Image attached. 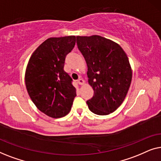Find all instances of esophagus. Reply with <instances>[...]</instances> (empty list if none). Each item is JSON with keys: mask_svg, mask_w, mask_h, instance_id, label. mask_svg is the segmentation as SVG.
<instances>
[{"mask_svg": "<svg viewBox=\"0 0 161 161\" xmlns=\"http://www.w3.org/2000/svg\"><path fill=\"white\" fill-rule=\"evenodd\" d=\"M78 83H79V84L83 85V84H84L85 81H84V80H83L82 78H80V79H78Z\"/></svg>", "mask_w": 161, "mask_h": 161, "instance_id": "34e87169", "label": "esophagus"}]
</instances>
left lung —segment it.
Listing matches in <instances>:
<instances>
[{
  "label": "left lung",
  "mask_w": 161,
  "mask_h": 161,
  "mask_svg": "<svg viewBox=\"0 0 161 161\" xmlns=\"http://www.w3.org/2000/svg\"><path fill=\"white\" fill-rule=\"evenodd\" d=\"M86 61L94 95L86 101L92 113L108 115L120 106L130 88L132 70L126 53L118 44L97 35L76 37Z\"/></svg>",
  "instance_id": "1"
}]
</instances>
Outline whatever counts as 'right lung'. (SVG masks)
<instances>
[{
  "instance_id": "add662e5",
  "label": "right lung",
  "mask_w": 161,
  "mask_h": 161,
  "mask_svg": "<svg viewBox=\"0 0 161 161\" xmlns=\"http://www.w3.org/2000/svg\"><path fill=\"white\" fill-rule=\"evenodd\" d=\"M75 36L47 39L33 53L25 72V86L39 111L53 118L69 114L75 88L64 69L66 56L75 45Z\"/></svg>"
}]
</instances>
